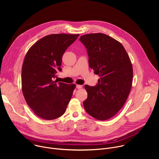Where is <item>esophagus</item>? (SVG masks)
I'll use <instances>...</instances> for the list:
<instances>
[{"mask_svg": "<svg viewBox=\"0 0 159 159\" xmlns=\"http://www.w3.org/2000/svg\"><path fill=\"white\" fill-rule=\"evenodd\" d=\"M76 87H77V89H82V85H77Z\"/></svg>", "mask_w": 159, "mask_h": 159, "instance_id": "obj_1", "label": "esophagus"}]
</instances>
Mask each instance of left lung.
Instances as JSON below:
<instances>
[{
    "label": "left lung",
    "mask_w": 159,
    "mask_h": 159,
    "mask_svg": "<svg viewBox=\"0 0 159 159\" xmlns=\"http://www.w3.org/2000/svg\"><path fill=\"white\" fill-rule=\"evenodd\" d=\"M79 40L87 48L89 67L100 77L96 86L85 85L87 98L84 107L96 120H109L117 114L129 94L132 63L122 44L107 34H87Z\"/></svg>",
    "instance_id": "8db88e82"
}]
</instances>
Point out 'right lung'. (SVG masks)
I'll list each match as a JSON object with an SVG mask.
<instances>
[{
	"label": "right lung",
	"mask_w": 159,
	"mask_h": 159,
	"mask_svg": "<svg viewBox=\"0 0 159 159\" xmlns=\"http://www.w3.org/2000/svg\"><path fill=\"white\" fill-rule=\"evenodd\" d=\"M79 34L47 35L28 50L22 66V91L26 102L38 117L52 120L62 116L76 85L53 80L61 71V58Z\"/></svg>",
	"instance_id": "obj_1"
}]
</instances>
